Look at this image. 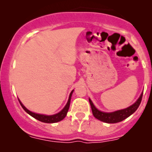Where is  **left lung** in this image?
Segmentation results:
<instances>
[{"instance_id": "obj_1", "label": "left lung", "mask_w": 152, "mask_h": 152, "mask_svg": "<svg viewBox=\"0 0 152 152\" xmlns=\"http://www.w3.org/2000/svg\"><path fill=\"white\" fill-rule=\"evenodd\" d=\"M142 94L143 93H142L140 98L138 99L137 101L133 105H132L131 106L124 108V109L118 110V111H114V112H110V113H106V112H102V111H99L94 106V105H93L90 99H89V102H90V106H91L93 116L95 117L96 119L99 120L101 121L105 122V123L115 124L122 121L124 119L127 118L129 116H130L132 114L134 113L135 111L137 110V108H139L140 103H141L142 99Z\"/></svg>"}]
</instances>
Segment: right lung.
I'll list each match as a JSON object with an SVG mask.
<instances>
[{
  "mask_svg": "<svg viewBox=\"0 0 152 152\" xmlns=\"http://www.w3.org/2000/svg\"><path fill=\"white\" fill-rule=\"evenodd\" d=\"M74 90H72L70 93V96H69V101L67 102L66 105L65 106V108L59 112L58 114H56V115H40V114H36L34 113V112H31L29 110H28L24 105H22V102L19 101V103H20L21 106L22 107V108L25 110V111L27 112L28 115H30L31 116H32L33 118H35V119L38 120L40 121L41 122H44V123H49V124H51V123H56V122H59L62 120H63L64 118H65L67 115V112L69 111V106H70V102H71V97H72V93H73Z\"/></svg>",
  "mask_w": 152,
  "mask_h": 152,
  "instance_id": "add662e5",
  "label": "right lung"
}]
</instances>
